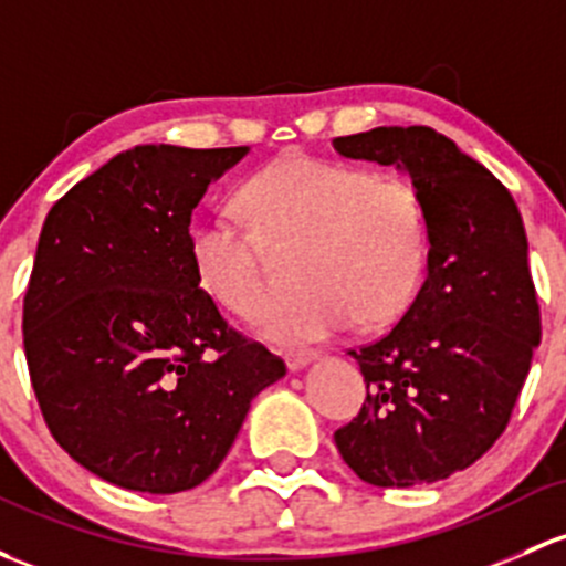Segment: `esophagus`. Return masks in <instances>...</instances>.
Instances as JSON below:
<instances>
[{
  "label": "esophagus",
  "mask_w": 566,
  "mask_h": 566,
  "mask_svg": "<svg viewBox=\"0 0 566 566\" xmlns=\"http://www.w3.org/2000/svg\"><path fill=\"white\" fill-rule=\"evenodd\" d=\"M284 360H287L290 371H301V368H306L308 363L317 360V353H312V349H301V353H287L284 355Z\"/></svg>",
  "instance_id": "esophagus-1"
}]
</instances>
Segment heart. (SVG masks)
I'll use <instances>...</instances> for the list:
<instances>
[{
    "mask_svg": "<svg viewBox=\"0 0 566 566\" xmlns=\"http://www.w3.org/2000/svg\"><path fill=\"white\" fill-rule=\"evenodd\" d=\"M249 224L213 213L189 233L200 290L224 312L260 319L271 303V252L303 249L306 295L273 308L263 336L317 344L401 314L423 279L428 222L418 189L358 165L290 154L243 187Z\"/></svg>",
    "mask_w": 566,
    "mask_h": 566,
    "instance_id": "1",
    "label": "heart"
}]
</instances>
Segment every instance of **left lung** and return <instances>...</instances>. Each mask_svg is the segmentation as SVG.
<instances>
[{
  "label": "left lung",
  "mask_w": 566,
  "mask_h": 566,
  "mask_svg": "<svg viewBox=\"0 0 566 566\" xmlns=\"http://www.w3.org/2000/svg\"><path fill=\"white\" fill-rule=\"evenodd\" d=\"M333 148L407 174L428 222L423 287L388 336L349 353L366 401L333 439L366 483H437L502 437L539 344L521 211L491 170L431 127H377Z\"/></svg>",
  "instance_id": "1"
}]
</instances>
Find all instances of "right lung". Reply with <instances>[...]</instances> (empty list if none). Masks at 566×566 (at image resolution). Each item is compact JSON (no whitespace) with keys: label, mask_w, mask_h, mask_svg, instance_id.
I'll return each instance as SVG.
<instances>
[{"label":"right lung","mask_w":566,"mask_h":566,"mask_svg":"<svg viewBox=\"0 0 566 566\" xmlns=\"http://www.w3.org/2000/svg\"><path fill=\"white\" fill-rule=\"evenodd\" d=\"M249 154L146 143L48 211L23 298L34 396L64 453L140 493L211 478L252 398L287 374L200 290L189 222Z\"/></svg>","instance_id":"obj_1"}]
</instances>
